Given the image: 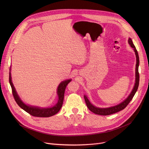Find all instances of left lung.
I'll list each match as a JSON object with an SVG mask.
<instances>
[{
    "label": "left lung",
    "mask_w": 149,
    "mask_h": 149,
    "mask_svg": "<svg viewBox=\"0 0 149 149\" xmlns=\"http://www.w3.org/2000/svg\"><path fill=\"white\" fill-rule=\"evenodd\" d=\"M129 43L131 47L134 49V51L135 52L136 55V83L134 85V87L130 93V94L129 95V97H127L123 102L120 103L118 105H117L116 106H114V107H109V108H106V109H102V108H98L95 107L93 104H91V102L89 101L86 95H84V100L85 101H86V103L87 104V106L88 107V109L93 113L98 114V115H101V116H108V115H111L112 114L117 113L123 109H124L127 105L129 104V102L131 101V100L133 99L134 94H136L138 87H139V54L137 52V51L134 45L133 41L131 39V38L129 39Z\"/></svg>",
    "instance_id": "obj_1"
}]
</instances>
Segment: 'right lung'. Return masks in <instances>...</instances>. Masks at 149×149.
I'll list each match as a JSON object with an SVG mask.
<instances>
[{
    "label": "right lung",
    "instance_id": "add662e5",
    "mask_svg": "<svg viewBox=\"0 0 149 149\" xmlns=\"http://www.w3.org/2000/svg\"><path fill=\"white\" fill-rule=\"evenodd\" d=\"M71 81V79L63 81L59 85L58 90H57V94H58L59 99L57 104L55 105H54V107L51 108L40 109L36 107H33V106H31V105H27L21 101L12 84V79H11V75H10V72H9V83L12 88V94L15 101L16 102V103L17 104V105L19 106V107L21 109H22L24 110H25L26 112H27L31 116H33L34 117H49L55 115L60 110L63 104L66 87L68 85V84Z\"/></svg>",
    "mask_w": 149,
    "mask_h": 149
}]
</instances>
